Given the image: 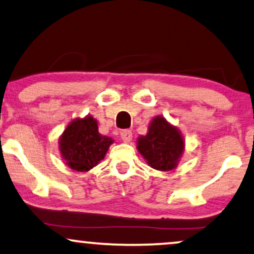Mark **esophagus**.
Here are the masks:
<instances>
[{
  "mask_svg": "<svg viewBox=\"0 0 254 254\" xmlns=\"http://www.w3.org/2000/svg\"><path fill=\"white\" fill-rule=\"evenodd\" d=\"M120 135H121V139H123L125 142H129V141H131V139H133V133L128 129H125L121 131Z\"/></svg>",
  "mask_w": 254,
  "mask_h": 254,
  "instance_id": "esophagus-1",
  "label": "esophagus"
}]
</instances>
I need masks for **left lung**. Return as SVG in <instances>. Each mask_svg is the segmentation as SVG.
Masks as SVG:
<instances>
[{
  "label": "left lung",
  "mask_w": 254,
  "mask_h": 254,
  "mask_svg": "<svg viewBox=\"0 0 254 254\" xmlns=\"http://www.w3.org/2000/svg\"><path fill=\"white\" fill-rule=\"evenodd\" d=\"M184 149V141L177 128L167 123L163 117L151 121L148 133L137 140V150L151 168L171 170L179 163Z\"/></svg>",
  "instance_id": "1"
}]
</instances>
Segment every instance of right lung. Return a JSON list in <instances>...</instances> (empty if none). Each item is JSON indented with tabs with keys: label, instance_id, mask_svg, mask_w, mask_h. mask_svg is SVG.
<instances>
[{
	"label": "right lung",
	"instance_id": "obj_1",
	"mask_svg": "<svg viewBox=\"0 0 254 254\" xmlns=\"http://www.w3.org/2000/svg\"><path fill=\"white\" fill-rule=\"evenodd\" d=\"M112 143L111 137L98 131L97 120L86 117L68 125L59 140V150L68 167L87 171L104 159Z\"/></svg>",
	"mask_w": 254,
	"mask_h": 254
}]
</instances>
